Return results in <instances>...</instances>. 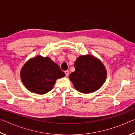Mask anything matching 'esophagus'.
<instances>
[{
  "label": "esophagus",
  "mask_w": 135,
  "mask_h": 135,
  "mask_svg": "<svg viewBox=\"0 0 135 135\" xmlns=\"http://www.w3.org/2000/svg\"><path fill=\"white\" fill-rule=\"evenodd\" d=\"M65 76H66V77H68V75H69V71L68 70H66V71H65Z\"/></svg>",
  "instance_id": "1"
}]
</instances>
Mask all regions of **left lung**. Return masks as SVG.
Instances as JSON below:
<instances>
[{"instance_id": "8db88e82", "label": "left lung", "mask_w": 135, "mask_h": 135, "mask_svg": "<svg viewBox=\"0 0 135 135\" xmlns=\"http://www.w3.org/2000/svg\"><path fill=\"white\" fill-rule=\"evenodd\" d=\"M75 71L69 78L76 89L83 93L93 92L101 87L107 78L105 67L99 59L86 55L79 56L74 63Z\"/></svg>"}]
</instances>
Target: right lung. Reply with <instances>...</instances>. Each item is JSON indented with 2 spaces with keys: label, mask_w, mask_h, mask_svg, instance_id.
<instances>
[{
  "label": "right lung",
  "mask_w": 135,
  "mask_h": 135,
  "mask_svg": "<svg viewBox=\"0 0 135 135\" xmlns=\"http://www.w3.org/2000/svg\"><path fill=\"white\" fill-rule=\"evenodd\" d=\"M20 76L27 89L42 95L51 90L56 80L65 77V74L49 57L39 55L25 64Z\"/></svg>",
  "instance_id": "add662e5"
}]
</instances>
